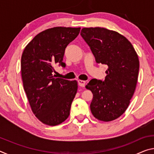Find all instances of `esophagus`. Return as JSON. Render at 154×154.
Returning a JSON list of instances; mask_svg holds the SVG:
<instances>
[{
	"label": "esophagus",
	"mask_w": 154,
	"mask_h": 154,
	"mask_svg": "<svg viewBox=\"0 0 154 154\" xmlns=\"http://www.w3.org/2000/svg\"><path fill=\"white\" fill-rule=\"evenodd\" d=\"M78 84H79V85L81 87H85V82L83 80H78Z\"/></svg>",
	"instance_id": "obj_1"
}]
</instances>
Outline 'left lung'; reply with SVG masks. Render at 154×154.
<instances>
[{
  "label": "left lung",
  "mask_w": 154,
  "mask_h": 154,
  "mask_svg": "<svg viewBox=\"0 0 154 154\" xmlns=\"http://www.w3.org/2000/svg\"><path fill=\"white\" fill-rule=\"evenodd\" d=\"M81 36L96 63L108 66L105 80L92 79L85 86L93 94L91 112L98 120L113 121L124 113L134 94L139 71L137 54L131 43L116 31L84 28Z\"/></svg>",
  "instance_id": "left-lung-1"
}]
</instances>
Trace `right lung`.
<instances>
[{
	"instance_id": "add662e5",
	"label": "right lung",
	"mask_w": 154,
	"mask_h": 154,
	"mask_svg": "<svg viewBox=\"0 0 154 154\" xmlns=\"http://www.w3.org/2000/svg\"><path fill=\"white\" fill-rule=\"evenodd\" d=\"M81 28L54 27L36 35L26 47L21 58L23 85L32 111L42 123L56 126L70 115L77 91V81L56 78L55 65L65 67L66 46Z\"/></svg>"
}]
</instances>
